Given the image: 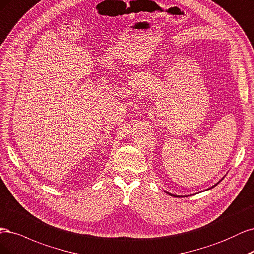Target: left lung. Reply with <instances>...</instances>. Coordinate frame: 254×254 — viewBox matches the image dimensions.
Returning <instances> with one entry per match:
<instances>
[{
	"instance_id": "8db88e82",
	"label": "left lung",
	"mask_w": 254,
	"mask_h": 254,
	"mask_svg": "<svg viewBox=\"0 0 254 254\" xmlns=\"http://www.w3.org/2000/svg\"><path fill=\"white\" fill-rule=\"evenodd\" d=\"M216 186V185H215ZM212 188H213V187H212ZM170 195H172V194H170ZM172 196H175V195H172Z\"/></svg>"
}]
</instances>
